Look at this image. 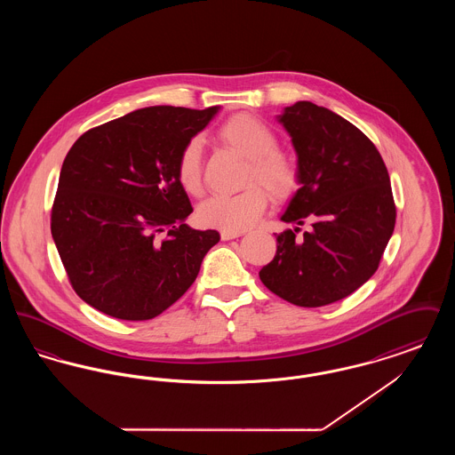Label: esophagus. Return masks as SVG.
I'll return each mask as SVG.
<instances>
[{"mask_svg":"<svg viewBox=\"0 0 455 455\" xmlns=\"http://www.w3.org/2000/svg\"><path fill=\"white\" fill-rule=\"evenodd\" d=\"M242 235V232H228V230H221L220 237L221 240H232V238H237Z\"/></svg>","mask_w":455,"mask_h":455,"instance_id":"esophagus-1","label":"esophagus"}]
</instances>
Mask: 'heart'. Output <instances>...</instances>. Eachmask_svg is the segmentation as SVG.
I'll list each match as a JSON object with an SVG mask.
<instances>
[{"instance_id":"heart-1","label":"heart","mask_w":455,"mask_h":455,"mask_svg":"<svg viewBox=\"0 0 455 455\" xmlns=\"http://www.w3.org/2000/svg\"><path fill=\"white\" fill-rule=\"evenodd\" d=\"M220 140L247 158L243 191L208 197L197 208V221L204 227L242 232L256 225L267 206V190L276 199L293 195L299 188V164L278 148V136L252 114H237L218 130ZM177 179L191 196L203 193L201 140L191 138L177 160ZM267 188L264 192L259 184Z\"/></svg>"}]
</instances>
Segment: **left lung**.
Listing matches in <instances>:
<instances>
[{"label": "left lung", "mask_w": 455, "mask_h": 455, "mask_svg": "<svg viewBox=\"0 0 455 455\" xmlns=\"http://www.w3.org/2000/svg\"><path fill=\"white\" fill-rule=\"evenodd\" d=\"M278 119L300 171L282 220H310L312 230L276 235V256L259 278L286 302L323 307L351 295L379 267L395 225L389 172L367 136L329 108L302 100Z\"/></svg>", "instance_id": "obj_1"}]
</instances>
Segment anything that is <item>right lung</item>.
Wrapping results in <instances>:
<instances>
[{"label": "right lung", "mask_w": 455, "mask_h": 455, "mask_svg": "<svg viewBox=\"0 0 455 455\" xmlns=\"http://www.w3.org/2000/svg\"><path fill=\"white\" fill-rule=\"evenodd\" d=\"M218 108L155 106L84 132L66 155L51 234L76 295L123 321H148L195 283L217 230L186 225L177 179L186 143Z\"/></svg>", "instance_id": "obj_1"}]
</instances>
